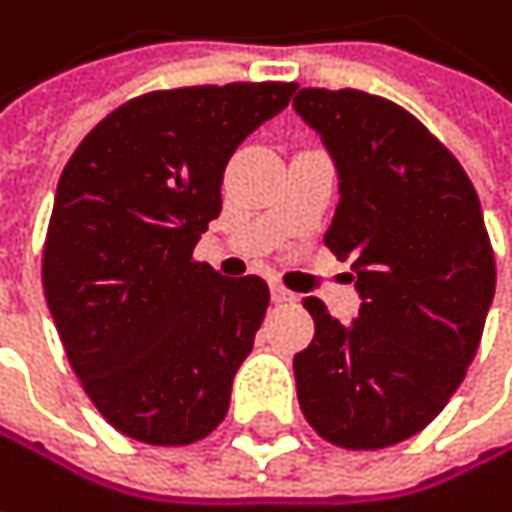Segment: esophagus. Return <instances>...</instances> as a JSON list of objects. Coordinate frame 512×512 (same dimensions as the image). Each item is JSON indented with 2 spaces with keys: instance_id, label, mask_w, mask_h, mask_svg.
I'll use <instances>...</instances> for the list:
<instances>
[{
  "instance_id": "esophagus-1",
  "label": "esophagus",
  "mask_w": 512,
  "mask_h": 512,
  "mask_svg": "<svg viewBox=\"0 0 512 512\" xmlns=\"http://www.w3.org/2000/svg\"><path fill=\"white\" fill-rule=\"evenodd\" d=\"M296 296L290 293V290H284L281 284H272V302H278V304H284V302H293Z\"/></svg>"
}]
</instances>
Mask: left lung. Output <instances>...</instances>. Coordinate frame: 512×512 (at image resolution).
Here are the masks:
<instances>
[{
  "mask_svg": "<svg viewBox=\"0 0 512 512\" xmlns=\"http://www.w3.org/2000/svg\"><path fill=\"white\" fill-rule=\"evenodd\" d=\"M340 181L325 246L351 263L360 310L340 322L304 299L313 343L296 354L310 428L343 448L419 434L460 387L495 296L478 193L440 140L404 108L360 90H299Z\"/></svg>",
  "mask_w": 512,
  "mask_h": 512,
  "instance_id": "1",
  "label": "left lung"
}]
</instances>
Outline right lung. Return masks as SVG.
Returning a JSON list of instances; mask_svg holds the SVG:
<instances>
[{"instance_id":"right-lung-1","label":"right lung","mask_w":512,"mask_h":512,"mask_svg":"<svg viewBox=\"0 0 512 512\" xmlns=\"http://www.w3.org/2000/svg\"><path fill=\"white\" fill-rule=\"evenodd\" d=\"M296 84L146 93L105 117L61 172L43 290L84 393L125 437L190 445L225 419L269 287L193 249L222 210L237 146Z\"/></svg>"}]
</instances>
